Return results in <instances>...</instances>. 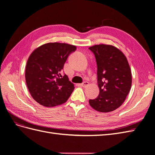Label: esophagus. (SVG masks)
Instances as JSON below:
<instances>
[{
    "label": "esophagus",
    "instance_id": "obj_1",
    "mask_svg": "<svg viewBox=\"0 0 155 155\" xmlns=\"http://www.w3.org/2000/svg\"><path fill=\"white\" fill-rule=\"evenodd\" d=\"M87 85H88V82H87V81H84L83 83H82L81 84V86L83 87H85Z\"/></svg>",
    "mask_w": 155,
    "mask_h": 155
}]
</instances>
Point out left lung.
<instances>
[{"mask_svg": "<svg viewBox=\"0 0 155 155\" xmlns=\"http://www.w3.org/2000/svg\"><path fill=\"white\" fill-rule=\"evenodd\" d=\"M95 55L100 94L89 100L94 109L101 112L116 110L122 105L132 84L130 68L125 55L115 46L97 45L88 48Z\"/></svg>", "mask_w": 155, "mask_h": 155, "instance_id": "left-lung-1", "label": "left lung"}]
</instances>
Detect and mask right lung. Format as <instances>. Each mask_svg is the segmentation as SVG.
Here are the masks:
<instances>
[{
    "label": "right lung",
    "instance_id": "right-lung-1",
    "mask_svg": "<svg viewBox=\"0 0 155 155\" xmlns=\"http://www.w3.org/2000/svg\"><path fill=\"white\" fill-rule=\"evenodd\" d=\"M76 46L49 43L36 48L27 61L25 78L32 97L45 107H54L66 102L74 85L66 74L60 72Z\"/></svg>",
    "mask_w": 155,
    "mask_h": 155
}]
</instances>
